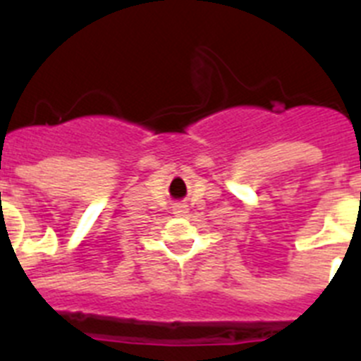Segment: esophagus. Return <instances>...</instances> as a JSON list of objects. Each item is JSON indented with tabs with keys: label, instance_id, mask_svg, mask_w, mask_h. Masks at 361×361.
I'll list each match as a JSON object with an SVG mask.
<instances>
[{
	"label": "esophagus",
	"instance_id": "esophagus-1",
	"mask_svg": "<svg viewBox=\"0 0 361 361\" xmlns=\"http://www.w3.org/2000/svg\"><path fill=\"white\" fill-rule=\"evenodd\" d=\"M173 212L175 215H184V213H188V206L186 204H175Z\"/></svg>",
	"mask_w": 361,
	"mask_h": 361
}]
</instances>
